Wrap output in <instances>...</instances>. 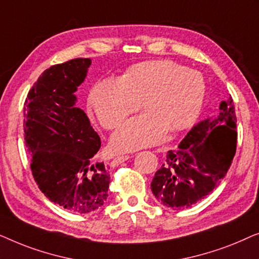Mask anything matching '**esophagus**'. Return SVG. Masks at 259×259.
<instances>
[{
    "mask_svg": "<svg viewBox=\"0 0 259 259\" xmlns=\"http://www.w3.org/2000/svg\"><path fill=\"white\" fill-rule=\"evenodd\" d=\"M128 159H130V155L128 154L116 155V157L111 161V166H112V167H114V166H118V165L121 164V162L128 160Z\"/></svg>",
    "mask_w": 259,
    "mask_h": 259,
    "instance_id": "1",
    "label": "esophagus"
}]
</instances>
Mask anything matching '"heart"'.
<instances>
[{"mask_svg":"<svg viewBox=\"0 0 259 259\" xmlns=\"http://www.w3.org/2000/svg\"><path fill=\"white\" fill-rule=\"evenodd\" d=\"M205 98V81L197 70L169 60L145 61L118 79L95 83L90 106L99 122L113 130L131 113H146L123 122L113 134L111 146L119 152L151 146L171 133L190 128L199 116Z\"/></svg>","mask_w":259,"mask_h":259,"instance_id":"b5f03b06","label":"heart"}]
</instances>
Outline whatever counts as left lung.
<instances>
[{"instance_id": "1", "label": "left lung", "mask_w": 259, "mask_h": 259, "mask_svg": "<svg viewBox=\"0 0 259 259\" xmlns=\"http://www.w3.org/2000/svg\"><path fill=\"white\" fill-rule=\"evenodd\" d=\"M215 119L193 127L176 151H168L155 172L151 190L159 203L173 210L191 207L219 185L232 164L237 148L233 100L222 101Z\"/></svg>"}]
</instances>
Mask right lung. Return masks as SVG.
Masks as SVG:
<instances>
[{"instance_id":"right-lung-1","label":"right lung","mask_w":259,"mask_h":259,"mask_svg":"<svg viewBox=\"0 0 259 259\" xmlns=\"http://www.w3.org/2000/svg\"><path fill=\"white\" fill-rule=\"evenodd\" d=\"M91 63V59L77 58L46 69L23 108L34 180L49 200L74 213L98 210L108 197V167L94 162L100 137L86 113L74 106V93Z\"/></svg>"}]
</instances>
